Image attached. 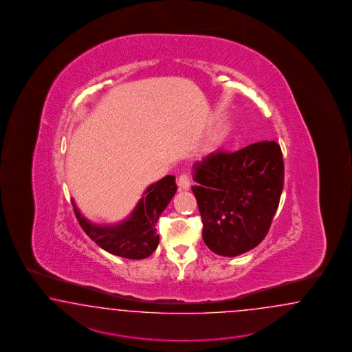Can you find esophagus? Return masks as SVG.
<instances>
[{
  "mask_svg": "<svg viewBox=\"0 0 352 352\" xmlns=\"http://www.w3.org/2000/svg\"><path fill=\"white\" fill-rule=\"evenodd\" d=\"M177 183H178V187H179L182 190H190V177H188L187 174H184V173L181 174V175H179V178H178V181H177Z\"/></svg>",
  "mask_w": 352,
  "mask_h": 352,
  "instance_id": "obj_1",
  "label": "esophagus"
}]
</instances>
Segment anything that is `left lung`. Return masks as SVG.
<instances>
[{
    "label": "left lung",
    "mask_w": 352,
    "mask_h": 352,
    "mask_svg": "<svg viewBox=\"0 0 352 352\" xmlns=\"http://www.w3.org/2000/svg\"><path fill=\"white\" fill-rule=\"evenodd\" d=\"M193 181L204 242L217 255L238 256L256 248L274 218L285 183L280 146L211 152L193 165Z\"/></svg>",
    "instance_id": "obj_1"
}]
</instances>
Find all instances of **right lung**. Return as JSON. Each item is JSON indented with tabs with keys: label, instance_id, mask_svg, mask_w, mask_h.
<instances>
[{
	"label": "right lung",
	"instance_id": "obj_1",
	"mask_svg": "<svg viewBox=\"0 0 352 352\" xmlns=\"http://www.w3.org/2000/svg\"><path fill=\"white\" fill-rule=\"evenodd\" d=\"M175 177L166 175L147 187L128 218L114 226H97L87 220L72 200L79 226L104 251L132 260L150 256L159 245L156 224L177 192Z\"/></svg>",
	"mask_w": 352,
	"mask_h": 352
}]
</instances>
